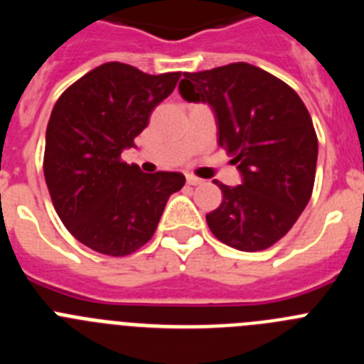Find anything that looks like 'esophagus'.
Instances as JSON below:
<instances>
[{
	"mask_svg": "<svg viewBox=\"0 0 364 364\" xmlns=\"http://www.w3.org/2000/svg\"><path fill=\"white\" fill-rule=\"evenodd\" d=\"M186 178H188V184L189 186H200L202 182H204V180L198 178V176H195V175H188V176H186Z\"/></svg>",
	"mask_w": 364,
	"mask_h": 364,
	"instance_id": "esophagus-1",
	"label": "esophagus"
}]
</instances>
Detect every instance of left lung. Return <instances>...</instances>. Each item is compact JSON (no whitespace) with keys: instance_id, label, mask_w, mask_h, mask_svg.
I'll use <instances>...</instances> for the list:
<instances>
[{"instance_id":"obj_1","label":"left lung","mask_w":364,"mask_h":364,"mask_svg":"<svg viewBox=\"0 0 364 364\" xmlns=\"http://www.w3.org/2000/svg\"><path fill=\"white\" fill-rule=\"evenodd\" d=\"M188 102H208L218 144L233 156L242 184L215 182L222 204L205 215L211 233L240 252H262L291 230L314 191L317 134L297 92L252 63L184 73Z\"/></svg>"}]
</instances>
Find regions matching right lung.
Instances as JSON below:
<instances>
[{
  "label": "right lung",
  "mask_w": 364,
  "mask_h": 364,
  "mask_svg": "<svg viewBox=\"0 0 364 364\" xmlns=\"http://www.w3.org/2000/svg\"><path fill=\"white\" fill-rule=\"evenodd\" d=\"M178 78L109 62L54 104L43 154L50 200L74 239L102 255H131L149 242L167 198L186 184L182 173L147 175L122 160Z\"/></svg>",
  "instance_id": "right-lung-1"
}]
</instances>
